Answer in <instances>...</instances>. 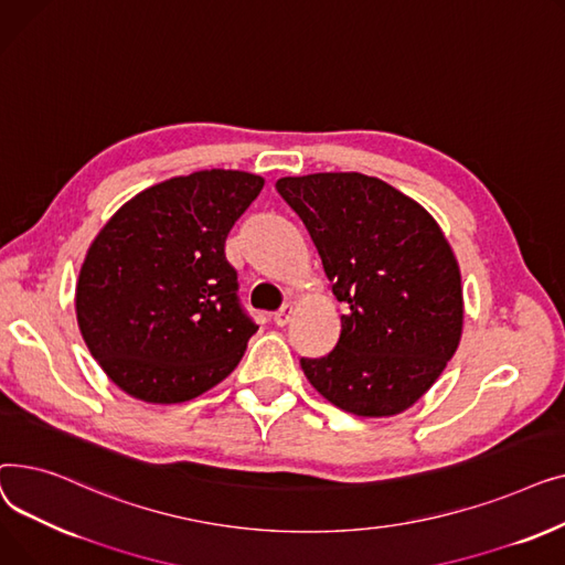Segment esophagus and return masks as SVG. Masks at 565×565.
<instances>
[{"instance_id":"obj_1","label":"esophagus","mask_w":565,"mask_h":565,"mask_svg":"<svg viewBox=\"0 0 565 565\" xmlns=\"http://www.w3.org/2000/svg\"><path fill=\"white\" fill-rule=\"evenodd\" d=\"M290 316H292V307H290V305H284V307L279 309V311H275L273 320H275V324H277V328H284V324H288Z\"/></svg>"}]
</instances>
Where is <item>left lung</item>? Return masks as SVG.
<instances>
[{"label":"left lung","instance_id":"1","mask_svg":"<svg viewBox=\"0 0 565 565\" xmlns=\"http://www.w3.org/2000/svg\"><path fill=\"white\" fill-rule=\"evenodd\" d=\"M337 300L348 307L330 354L302 358L313 390L358 417H394L447 369L462 337L456 254L433 215L358 171L286 175Z\"/></svg>","mask_w":565,"mask_h":565}]
</instances>
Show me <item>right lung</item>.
Returning <instances> with one entry per match:
<instances>
[{
    "label": "right lung",
    "instance_id": "1",
    "mask_svg": "<svg viewBox=\"0 0 565 565\" xmlns=\"http://www.w3.org/2000/svg\"><path fill=\"white\" fill-rule=\"evenodd\" d=\"M263 185L235 169L175 175L135 194L94 237L75 313L118 390L143 403H185L243 360L258 328L237 302L224 243Z\"/></svg>",
    "mask_w": 565,
    "mask_h": 565
}]
</instances>
